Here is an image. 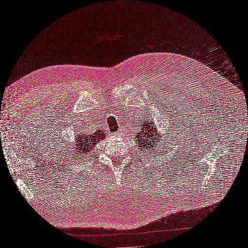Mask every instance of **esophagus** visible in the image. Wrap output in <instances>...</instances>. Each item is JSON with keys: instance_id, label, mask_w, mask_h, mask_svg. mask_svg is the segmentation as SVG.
I'll return each instance as SVG.
<instances>
[{"instance_id": "esophagus-1", "label": "esophagus", "mask_w": 248, "mask_h": 248, "mask_svg": "<svg viewBox=\"0 0 248 248\" xmlns=\"http://www.w3.org/2000/svg\"><path fill=\"white\" fill-rule=\"evenodd\" d=\"M122 133H123L122 131H119V134H122Z\"/></svg>"}]
</instances>
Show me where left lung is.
Returning a JSON list of instances; mask_svg holds the SVG:
<instances>
[{
	"label": "left lung",
	"instance_id": "obj_1",
	"mask_svg": "<svg viewBox=\"0 0 248 248\" xmlns=\"http://www.w3.org/2000/svg\"><path fill=\"white\" fill-rule=\"evenodd\" d=\"M156 128L157 126L154 125L152 121H149V120L142 124V128L140 129L141 131L139 132L138 136L136 137L137 145L140 147L141 151L146 153L151 152L154 154L155 152H157V150L160 151V144L162 148H164L162 141L160 140L161 138L158 136V132H157ZM159 145L160 147H159Z\"/></svg>",
	"mask_w": 248,
	"mask_h": 248
}]
</instances>
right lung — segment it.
<instances>
[{
  "label": "right lung",
  "instance_id": "add662e5",
  "mask_svg": "<svg viewBox=\"0 0 248 248\" xmlns=\"http://www.w3.org/2000/svg\"><path fill=\"white\" fill-rule=\"evenodd\" d=\"M81 132H78L76 136V140H72L71 146L69 147L67 144L60 145L62 147V150H60V154H63L65 156L66 161H78L79 159L86 158L90 154V151L94 148L96 142L102 140L106 138V133L103 130H96L94 133L91 134H80ZM64 146L65 149H63Z\"/></svg>",
  "mask_w": 248,
  "mask_h": 248
}]
</instances>
